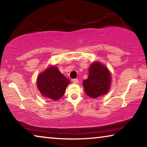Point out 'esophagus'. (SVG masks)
<instances>
[{"mask_svg":"<svg viewBox=\"0 0 147 147\" xmlns=\"http://www.w3.org/2000/svg\"><path fill=\"white\" fill-rule=\"evenodd\" d=\"M73 82L74 84H78L79 82V80L78 79H73Z\"/></svg>","mask_w":147,"mask_h":147,"instance_id":"esophagus-1","label":"esophagus"}]
</instances>
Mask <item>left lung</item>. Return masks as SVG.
Masks as SVG:
<instances>
[{
	"mask_svg": "<svg viewBox=\"0 0 147 147\" xmlns=\"http://www.w3.org/2000/svg\"><path fill=\"white\" fill-rule=\"evenodd\" d=\"M111 84L110 73L106 67L99 62L92 63L89 69L88 78L83 81L86 93L91 98L106 94Z\"/></svg>",
	"mask_w": 147,
	"mask_h": 147,
	"instance_id": "obj_1",
	"label": "left lung"
}]
</instances>
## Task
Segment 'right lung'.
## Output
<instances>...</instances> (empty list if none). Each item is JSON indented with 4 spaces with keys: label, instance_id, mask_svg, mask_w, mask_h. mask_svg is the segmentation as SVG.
<instances>
[{
    "label": "right lung",
    "instance_id": "right-lung-1",
    "mask_svg": "<svg viewBox=\"0 0 147 147\" xmlns=\"http://www.w3.org/2000/svg\"><path fill=\"white\" fill-rule=\"evenodd\" d=\"M70 81L54 66L49 67L38 77L37 86L40 93L53 100L63 96Z\"/></svg>",
    "mask_w": 147,
    "mask_h": 147
}]
</instances>
